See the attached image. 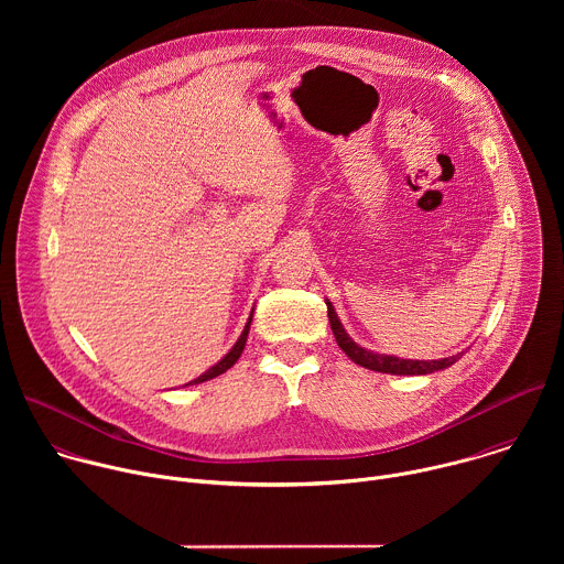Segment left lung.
I'll use <instances>...</instances> for the list:
<instances>
[{"mask_svg":"<svg viewBox=\"0 0 564 564\" xmlns=\"http://www.w3.org/2000/svg\"><path fill=\"white\" fill-rule=\"evenodd\" d=\"M326 305H328V318H330V328H333V335L339 344V348L359 366L368 368V370H375V372H388V375H429V372H435V370H444L448 366H453L459 355L455 357H446V359H433V361H417V359H399V357H392V355H379V352H372V350H366L361 348L359 344H355L348 333L344 330L341 321L333 307V303L326 299Z\"/></svg>","mask_w":564,"mask_h":564,"instance_id":"8db88e82","label":"left lung"}]
</instances>
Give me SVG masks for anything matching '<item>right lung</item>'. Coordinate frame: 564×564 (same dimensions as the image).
<instances>
[{
	"mask_svg": "<svg viewBox=\"0 0 564 564\" xmlns=\"http://www.w3.org/2000/svg\"><path fill=\"white\" fill-rule=\"evenodd\" d=\"M254 312V310H252ZM250 324H252V314H250V318H248V324H246V328H243V333H240V337H238V341L234 344V348L218 361V364H214L209 370H205L198 379H194V381H189V383H203V381H207V379H214V377H218V375H223L225 370H229L236 361H238V357H240V352H243V348H246V341H248V333H250ZM189 383H185V386H189Z\"/></svg>",
	"mask_w": 564,
	"mask_h": 564,
	"instance_id": "obj_1",
	"label": "right lung"
}]
</instances>
